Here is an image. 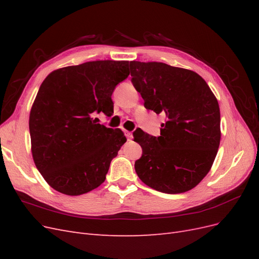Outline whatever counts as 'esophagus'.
<instances>
[{"label":"esophagus","instance_id":"obj_1","mask_svg":"<svg viewBox=\"0 0 259 259\" xmlns=\"http://www.w3.org/2000/svg\"><path fill=\"white\" fill-rule=\"evenodd\" d=\"M125 135H126L127 139L131 140L133 138V133L132 132H128V131H125Z\"/></svg>","mask_w":259,"mask_h":259}]
</instances>
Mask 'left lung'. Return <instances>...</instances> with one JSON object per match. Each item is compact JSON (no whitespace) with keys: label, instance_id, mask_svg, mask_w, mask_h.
I'll return each instance as SVG.
<instances>
[{"label":"left lung","instance_id":"8db88e82","mask_svg":"<svg viewBox=\"0 0 259 259\" xmlns=\"http://www.w3.org/2000/svg\"><path fill=\"white\" fill-rule=\"evenodd\" d=\"M132 82L145 107L165 113L161 135L134 133L143 148L140 180L160 192L191 190L209 171L221 143V111L207 83L191 70L163 62L131 61Z\"/></svg>","mask_w":259,"mask_h":259}]
</instances>
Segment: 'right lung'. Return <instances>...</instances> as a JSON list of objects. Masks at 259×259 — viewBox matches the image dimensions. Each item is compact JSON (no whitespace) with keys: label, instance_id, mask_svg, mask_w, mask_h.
Wrapping results in <instances>:
<instances>
[{"label":"right lung","instance_id":"obj_1","mask_svg":"<svg viewBox=\"0 0 259 259\" xmlns=\"http://www.w3.org/2000/svg\"><path fill=\"white\" fill-rule=\"evenodd\" d=\"M128 61L96 60L51 72L40 86L29 116L36 168L53 189L88 193L105 182L126 137L94 119L113 112L111 95L130 74Z\"/></svg>","mask_w":259,"mask_h":259}]
</instances>
